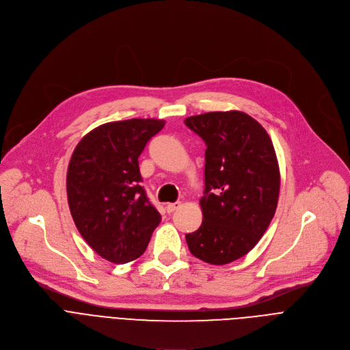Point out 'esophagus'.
<instances>
[{"label": "esophagus", "instance_id": "esophagus-1", "mask_svg": "<svg viewBox=\"0 0 350 350\" xmlns=\"http://www.w3.org/2000/svg\"><path fill=\"white\" fill-rule=\"evenodd\" d=\"M180 206H181L180 202H172V204H167V205H166V211H167V213H173V212L177 211Z\"/></svg>", "mask_w": 350, "mask_h": 350}]
</instances>
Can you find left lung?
Returning a JSON list of instances; mask_svg holds the SVG:
<instances>
[{
	"instance_id": "8db88e82",
	"label": "left lung",
	"mask_w": 350,
	"mask_h": 350,
	"mask_svg": "<svg viewBox=\"0 0 350 350\" xmlns=\"http://www.w3.org/2000/svg\"><path fill=\"white\" fill-rule=\"evenodd\" d=\"M185 126L206 144L204 220L187 234L189 252L211 265L245 256L266 232L277 209L280 169L259 122L239 111L189 116Z\"/></svg>"
}]
</instances>
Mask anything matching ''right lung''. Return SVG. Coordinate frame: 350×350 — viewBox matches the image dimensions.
I'll return each instance as SVG.
<instances>
[{
  "instance_id": "obj_1",
  "label": "right lung",
  "mask_w": 350,
  "mask_h": 350,
  "mask_svg": "<svg viewBox=\"0 0 350 350\" xmlns=\"http://www.w3.org/2000/svg\"><path fill=\"white\" fill-rule=\"evenodd\" d=\"M163 126L159 119L105 123L85 134L72 154L66 191L73 221L94 251L112 263L139 258L161 223L139 185L138 158Z\"/></svg>"
}]
</instances>
